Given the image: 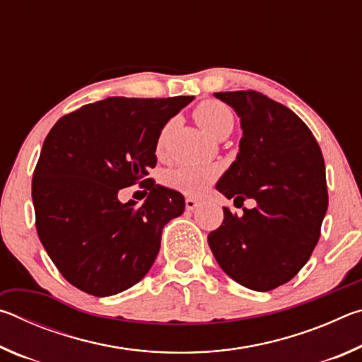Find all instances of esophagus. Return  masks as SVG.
<instances>
[{"label":"esophagus","instance_id":"1","mask_svg":"<svg viewBox=\"0 0 362 362\" xmlns=\"http://www.w3.org/2000/svg\"><path fill=\"white\" fill-rule=\"evenodd\" d=\"M199 204H201L199 201L194 199V198H187V199H185V207H187L188 211H194L196 207H198Z\"/></svg>","mask_w":362,"mask_h":362}]
</instances>
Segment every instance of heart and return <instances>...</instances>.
I'll list each match as a JSON object with an SVG mask.
<instances>
[{"label":"heart","mask_w":362,"mask_h":362,"mask_svg":"<svg viewBox=\"0 0 362 362\" xmlns=\"http://www.w3.org/2000/svg\"><path fill=\"white\" fill-rule=\"evenodd\" d=\"M194 119L203 129L211 134L212 137L222 139L231 132L235 126V115L225 103L218 100H204L194 108ZM169 124H166L159 132L156 140V153L161 155L166 144ZM218 169L216 166H207V164H183L175 169L168 170L164 174V183L169 188L188 196H198L217 179Z\"/></svg>","instance_id":"obj_1"}]
</instances>
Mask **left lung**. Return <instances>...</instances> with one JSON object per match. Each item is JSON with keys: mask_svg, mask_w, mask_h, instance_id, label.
Listing matches in <instances>:
<instances>
[{"mask_svg": "<svg viewBox=\"0 0 362 362\" xmlns=\"http://www.w3.org/2000/svg\"><path fill=\"white\" fill-rule=\"evenodd\" d=\"M241 118L236 161L217 189L252 209L225 218L209 233L220 268L247 289L267 292L296 276L313 254L327 211L326 168L320 145L298 116L257 90L214 94Z\"/></svg>", "mask_w": 362, "mask_h": 362, "instance_id": "8db88e82", "label": "left lung"}]
</instances>
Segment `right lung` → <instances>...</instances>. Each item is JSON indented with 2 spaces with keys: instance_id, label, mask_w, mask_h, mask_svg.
I'll list each match as a JSON object with an SVG mask.
<instances>
[{
  "instance_id": "1",
  "label": "right lung",
  "mask_w": 362,
  "mask_h": 362,
  "mask_svg": "<svg viewBox=\"0 0 362 362\" xmlns=\"http://www.w3.org/2000/svg\"><path fill=\"white\" fill-rule=\"evenodd\" d=\"M193 100L110 99L60 118L42 144L32 180L36 231L71 286L95 297L115 296L142 279L169 220L185 198L156 185V140L164 124ZM149 192L142 206L117 199L121 187Z\"/></svg>"
}]
</instances>
